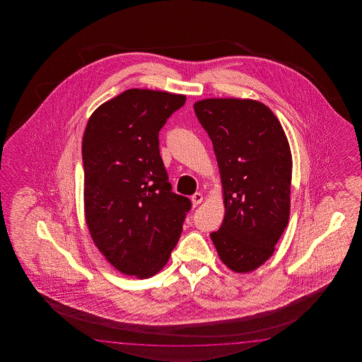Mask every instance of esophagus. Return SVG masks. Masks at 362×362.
I'll return each mask as SVG.
<instances>
[{
	"label": "esophagus",
	"instance_id": "esophagus-1",
	"mask_svg": "<svg viewBox=\"0 0 362 362\" xmlns=\"http://www.w3.org/2000/svg\"><path fill=\"white\" fill-rule=\"evenodd\" d=\"M192 202L194 206H198V204L203 202V195L200 192H195L192 197Z\"/></svg>",
	"mask_w": 362,
	"mask_h": 362
}]
</instances>
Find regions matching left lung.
Returning a JSON list of instances; mask_svg holds the SVG:
<instances>
[{"mask_svg": "<svg viewBox=\"0 0 362 362\" xmlns=\"http://www.w3.org/2000/svg\"><path fill=\"white\" fill-rule=\"evenodd\" d=\"M194 111L214 144L225 197L223 221L211 239L226 267L251 272L273 255L290 217L293 162L285 132L256 100L211 98Z\"/></svg>", "mask_w": 362, "mask_h": 362, "instance_id": "1", "label": "left lung"}]
</instances>
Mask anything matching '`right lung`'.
<instances>
[{"mask_svg": "<svg viewBox=\"0 0 362 362\" xmlns=\"http://www.w3.org/2000/svg\"><path fill=\"white\" fill-rule=\"evenodd\" d=\"M186 97L129 89L97 108L83 137L85 218L116 269L147 278L177 245L189 198L172 192L159 132Z\"/></svg>", "mask_w": 362, "mask_h": 362, "instance_id": "obj_1", "label": "right lung"}]
</instances>
